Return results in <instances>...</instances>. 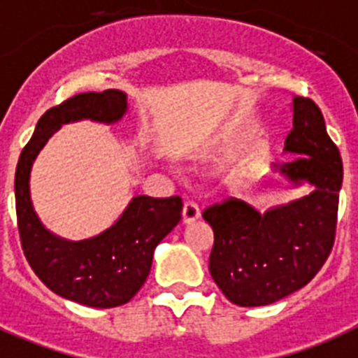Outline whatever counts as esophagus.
<instances>
[{
  "mask_svg": "<svg viewBox=\"0 0 358 358\" xmlns=\"http://www.w3.org/2000/svg\"><path fill=\"white\" fill-rule=\"evenodd\" d=\"M182 216H184V224H191V222L200 218V207H198L194 202H185Z\"/></svg>",
  "mask_w": 358,
  "mask_h": 358,
  "instance_id": "34e87169",
  "label": "esophagus"
}]
</instances>
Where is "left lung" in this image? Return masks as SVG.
<instances>
[{
  "label": "left lung",
  "mask_w": 358,
  "mask_h": 358,
  "mask_svg": "<svg viewBox=\"0 0 358 358\" xmlns=\"http://www.w3.org/2000/svg\"><path fill=\"white\" fill-rule=\"evenodd\" d=\"M284 151L295 156L282 162L278 173L293 185L308 182L311 193L266 213L238 198L202 213L215 233L209 257L213 280L242 308L273 304L304 287L335 242L342 158L313 100L293 98V129Z\"/></svg>",
  "instance_id": "1"
}]
</instances>
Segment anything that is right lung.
Returning a JSON list of instances; mask_svg holds the SVG:
<instances>
[{
    "label": "right lung",
    "mask_w": 358,
    "mask_h": 358,
    "mask_svg": "<svg viewBox=\"0 0 358 358\" xmlns=\"http://www.w3.org/2000/svg\"><path fill=\"white\" fill-rule=\"evenodd\" d=\"M125 113L127 96L116 89L72 96L41 116L16 167L17 229L32 271L56 295L89 308H116L136 295L151 271L155 248L182 218V198L134 196L109 229L71 242L45 229L32 207L29 180L38 152L63 123H116Z\"/></svg>",
    "instance_id": "right-lung-1"
}]
</instances>
